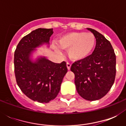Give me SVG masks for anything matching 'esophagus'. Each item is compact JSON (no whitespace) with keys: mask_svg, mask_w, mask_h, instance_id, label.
Returning <instances> with one entry per match:
<instances>
[{"mask_svg":"<svg viewBox=\"0 0 126 126\" xmlns=\"http://www.w3.org/2000/svg\"><path fill=\"white\" fill-rule=\"evenodd\" d=\"M71 63H67V69H68V70H70V69H71Z\"/></svg>","mask_w":126,"mask_h":126,"instance_id":"obj_1","label":"esophagus"}]
</instances>
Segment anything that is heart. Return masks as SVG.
Segmentation results:
<instances>
[{
  "label": "heart",
  "mask_w": 126,
  "mask_h": 126,
  "mask_svg": "<svg viewBox=\"0 0 126 126\" xmlns=\"http://www.w3.org/2000/svg\"><path fill=\"white\" fill-rule=\"evenodd\" d=\"M96 42L95 37L90 32H72L61 36L58 40V45L63 49L68 50L69 58L75 61L86 59L93 51ZM57 52L61 50L54 46Z\"/></svg>",
  "instance_id": "obj_1"
}]
</instances>
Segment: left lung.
<instances>
[{"label": "left lung", "mask_w": 126, "mask_h": 126, "mask_svg": "<svg viewBox=\"0 0 126 126\" xmlns=\"http://www.w3.org/2000/svg\"><path fill=\"white\" fill-rule=\"evenodd\" d=\"M96 46L92 55L76 61L71 70L75 75L77 92L88 101H95L107 94L113 85L116 76V55L112 46L105 37L92 29Z\"/></svg>", "instance_id": "left-lung-1"}]
</instances>
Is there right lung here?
Segmentation results:
<instances>
[{
  "mask_svg": "<svg viewBox=\"0 0 126 126\" xmlns=\"http://www.w3.org/2000/svg\"><path fill=\"white\" fill-rule=\"evenodd\" d=\"M53 29H37L24 36L14 53V71L17 84L31 99L49 103L59 94L63 77L67 72L65 61L55 63L45 56L32 59L36 47L49 46Z\"/></svg>",
  "mask_w": 126,
  "mask_h": 126,
  "instance_id": "1",
  "label": "right lung"
}]
</instances>
